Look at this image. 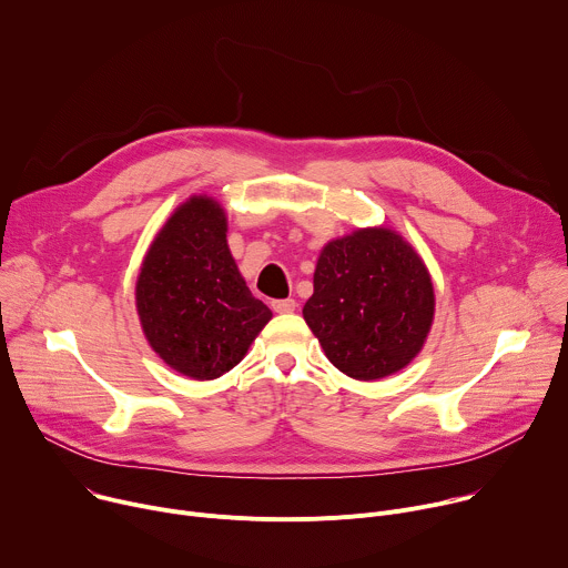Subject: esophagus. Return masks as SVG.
Returning <instances> with one entry per match:
<instances>
[{"mask_svg":"<svg viewBox=\"0 0 568 568\" xmlns=\"http://www.w3.org/2000/svg\"><path fill=\"white\" fill-rule=\"evenodd\" d=\"M272 310L278 312V314H290L296 310V301L294 298H278V301H272Z\"/></svg>","mask_w":568,"mask_h":568,"instance_id":"esophagus-1","label":"esophagus"}]
</instances>
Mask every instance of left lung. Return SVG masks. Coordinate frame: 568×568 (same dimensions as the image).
Masks as SVG:
<instances>
[{"instance_id":"obj_1","label":"left lung","mask_w":568,"mask_h":568,"mask_svg":"<svg viewBox=\"0 0 568 568\" xmlns=\"http://www.w3.org/2000/svg\"><path fill=\"white\" fill-rule=\"evenodd\" d=\"M436 312L420 254L388 226L355 229L321 250L303 318L335 368L373 382L407 368Z\"/></svg>"}]
</instances>
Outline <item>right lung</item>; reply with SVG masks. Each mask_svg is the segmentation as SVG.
I'll return each mask as SVG.
<instances>
[{
    "label": "right lung",
    "mask_w": 568,
    "mask_h": 568,
    "mask_svg": "<svg viewBox=\"0 0 568 568\" xmlns=\"http://www.w3.org/2000/svg\"><path fill=\"white\" fill-rule=\"evenodd\" d=\"M226 226L215 197L191 195L156 231L134 287L150 348L200 382L240 364L272 318L231 256Z\"/></svg>",
    "instance_id": "right-lung-1"
}]
</instances>
